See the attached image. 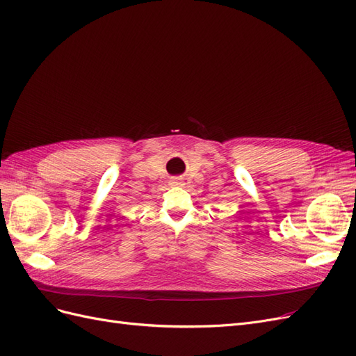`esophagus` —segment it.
<instances>
[{
    "label": "esophagus",
    "instance_id": "34e87169",
    "mask_svg": "<svg viewBox=\"0 0 356 356\" xmlns=\"http://www.w3.org/2000/svg\"><path fill=\"white\" fill-rule=\"evenodd\" d=\"M170 186H182V182L179 179H172L170 181Z\"/></svg>",
    "mask_w": 356,
    "mask_h": 356
}]
</instances>
